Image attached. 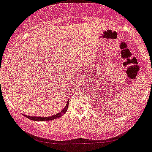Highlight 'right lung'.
<instances>
[{"instance_id":"right-lung-1","label":"right lung","mask_w":152,"mask_h":152,"mask_svg":"<svg viewBox=\"0 0 152 152\" xmlns=\"http://www.w3.org/2000/svg\"><path fill=\"white\" fill-rule=\"evenodd\" d=\"M68 105H69V100H68L67 103H66V106L65 108L62 110L61 113H58V114L55 115L50 116V117H37V116H29V115H25L28 118L31 119V120H33V121H51V120H54L55 118H58L61 116L63 115L66 112L68 108Z\"/></svg>"}]
</instances>
